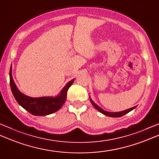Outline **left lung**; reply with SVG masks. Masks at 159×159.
<instances>
[{"instance_id": "left-lung-1", "label": "left lung", "mask_w": 159, "mask_h": 159, "mask_svg": "<svg viewBox=\"0 0 159 159\" xmlns=\"http://www.w3.org/2000/svg\"><path fill=\"white\" fill-rule=\"evenodd\" d=\"M90 101H91L92 104L93 105V106H94V107L96 109V110H98L99 111H100V112H101L102 114H103L104 115H106V116H110V117H115V118H116V117H120V116H123V115H125V114H127L128 112H129L130 111H132V110H134V108H136V107H133L130 108V109H128V110H125V111H120V112H109V111L103 110L102 108H101L100 107L98 106V105H96V104H95L94 102L91 100V98H90Z\"/></svg>"}]
</instances>
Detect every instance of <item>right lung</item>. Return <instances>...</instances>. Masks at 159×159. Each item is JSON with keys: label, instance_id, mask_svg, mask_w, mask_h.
<instances>
[{"label": "right lung", "instance_id": "add662e5", "mask_svg": "<svg viewBox=\"0 0 159 159\" xmlns=\"http://www.w3.org/2000/svg\"><path fill=\"white\" fill-rule=\"evenodd\" d=\"M74 80V79L68 83L62 89L61 94L56 97L32 98L22 94L18 89L12 78L11 66L9 71V83L15 99L20 106L34 116H46L58 111L65 102L67 90Z\"/></svg>", "mask_w": 159, "mask_h": 159}]
</instances>
